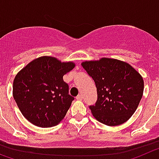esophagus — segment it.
Returning <instances> with one entry per match:
<instances>
[{
  "instance_id": "34e87169",
  "label": "esophagus",
  "mask_w": 159,
  "mask_h": 159,
  "mask_svg": "<svg viewBox=\"0 0 159 159\" xmlns=\"http://www.w3.org/2000/svg\"><path fill=\"white\" fill-rule=\"evenodd\" d=\"M76 99L78 101H81L82 100V95H78V96H77V98H76Z\"/></svg>"
}]
</instances>
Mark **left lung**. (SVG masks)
Here are the masks:
<instances>
[{"mask_svg":"<svg viewBox=\"0 0 159 159\" xmlns=\"http://www.w3.org/2000/svg\"><path fill=\"white\" fill-rule=\"evenodd\" d=\"M81 66L96 85L98 100L89 106L93 117L109 126L129 120L143 94L141 74L127 62L108 57L85 61Z\"/></svg>","mask_w":159,"mask_h":159,"instance_id":"1","label":"left lung"}]
</instances>
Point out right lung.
<instances>
[{"mask_svg": "<svg viewBox=\"0 0 159 159\" xmlns=\"http://www.w3.org/2000/svg\"><path fill=\"white\" fill-rule=\"evenodd\" d=\"M75 67L73 61L40 57L17 73L13 95L25 118L39 127H52L65 118L74 98L63 76Z\"/></svg>", "mask_w": 159, "mask_h": 159, "instance_id": "add662e5", "label": "right lung"}]
</instances>
